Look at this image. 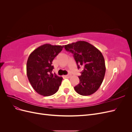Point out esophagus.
<instances>
[{
	"mask_svg": "<svg viewBox=\"0 0 132 132\" xmlns=\"http://www.w3.org/2000/svg\"><path fill=\"white\" fill-rule=\"evenodd\" d=\"M64 77L67 78H68L70 77V75H64Z\"/></svg>",
	"mask_w": 132,
	"mask_h": 132,
	"instance_id": "esophagus-1",
	"label": "esophagus"
}]
</instances>
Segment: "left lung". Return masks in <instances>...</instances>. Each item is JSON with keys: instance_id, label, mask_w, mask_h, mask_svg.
Instances as JSON below:
<instances>
[{"instance_id": "1", "label": "left lung", "mask_w": 132, "mask_h": 132, "mask_svg": "<svg viewBox=\"0 0 132 132\" xmlns=\"http://www.w3.org/2000/svg\"><path fill=\"white\" fill-rule=\"evenodd\" d=\"M67 51L73 54L77 64L84 67L79 76L80 82L74 87L77 93L82 96H89L96 91L104 79L106 66L102 53L89 42L79 41L64 46Z\"/></svg>"}]
</instances>
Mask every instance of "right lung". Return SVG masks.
<instances>
[{"mask_svg":"<svg viewBox=\"0 0 132 132\" xmlns=\"http://www.w3.org/2000/svg\"><path fill=\"white\" fill-rule=\"evenodd\" d=\"M64 46L45 44L38 47L28 58L26 73L34 89L39 95L49 96L56 93L63 78L52 73L54 58L62 51Z\"/></svg>","mask_w":132,"mask_h":132,"instance_id":"obj_1","label":"right lung"}]
</instances>
